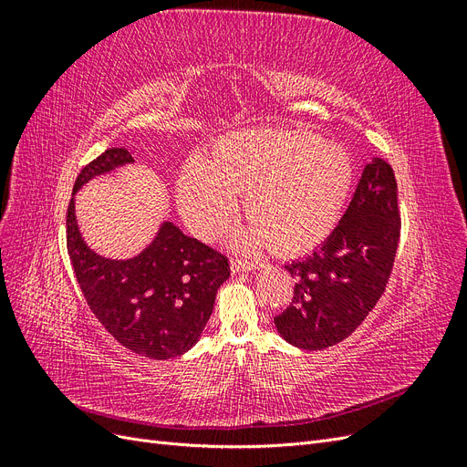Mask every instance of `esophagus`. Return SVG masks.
<instances>
[{
  "label": "esophagus",
  "mask_w": 467,
  "mask_h": 467,
  "mask_svg": "<svg viewBox=\"0 0 467 467\" xmlns=\"http://www.w3.org/2000/svg\"><path fill=\"white\" fill-rule=\"evenodd\" d=\"M232 266H234V271L244 273V271H253V268H259V266H263V265L257 263V261H249V259H244V257H235L234 263H232Z\"/></svg>",
  "instance_id": "1"
}]
</instances>
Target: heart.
I'll list each match as a JSON object with an SVG mask.
<instances>
[{
  "instance_id": "heart-1",
  "label": "heart",
  "mask_w": 467,
  "mask_h": 467,
  "mask_svg": "<svg viewBox=\"0 0 467 467\" xmlns=\"http://www.w3.org/2000/svg\"><path fill=\"white\" fill-rule=\"evenodd\" d=\"M355 181L345 148L317 134L255 129L222 136L210 160L194 158L179 181V204L191 230L216 237L245 192L251 247L296 255L319 245L341 218Z\"/></svg>"
}]
</instances>
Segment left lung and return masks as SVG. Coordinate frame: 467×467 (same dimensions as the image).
<instances>
[{"label":"left lung","instance_id":"1","mask_svg":"<svg viewBox=\"0 0 467 467\" xmlns=\"http://www.w3.org/2000/svg\"><path fill=\"white\" fill-rule=\"evenodd\" d=\"M400 235L398 181L386 160L374 158L323 245L285 265L296 285L290 306L275 317L278 333L306 350L341 343L386 292Z\"/></svg>","mask_w":467,"mask_h":467}]
</instances>
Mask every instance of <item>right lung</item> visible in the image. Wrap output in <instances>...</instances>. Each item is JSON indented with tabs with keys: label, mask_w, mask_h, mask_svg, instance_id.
<instances>
[{
	"label": "right lung",
	"mask_w": 467,
	"mask_h": 467,
	"mask_svg": "<svg viewBox=\"0 0 467 467\" xmlns=\"http://www.w3.org/2000/svg\"><path fill=\"white\" fill-rule=\"evenodd\" d=\"M126 148H109L81 169L74 192L95 175L132 163ZM67 255L88 306L103 327L136 355L167 360L187 352L204 329L230 259L165 222L153 244L129 261L95 255L83 244L74 199L66 214Z\"/></svg>",
	"instance_id": "1"
}]
</instances>
